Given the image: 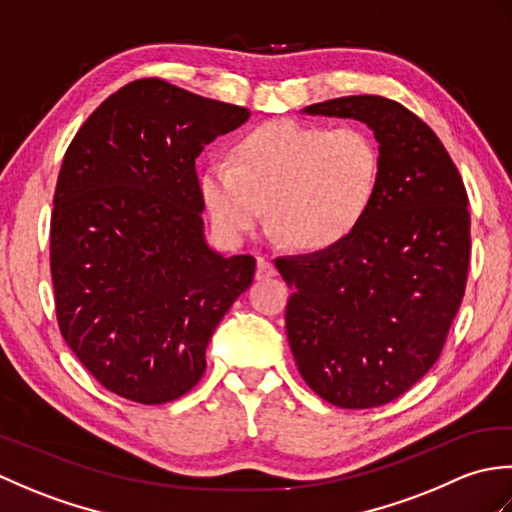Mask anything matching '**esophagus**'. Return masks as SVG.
Wrapping results in <instances>:
<instances>
[{
	"instance_id": "1",
	"label": "esophagus",
	"mask_w": 512,
	"mask_h": 512,
	"mask_svg": "<svg viewBox=\"0 0 512 512\" xmlns=\"http://www.w3.org/2000/svg\"><path fill=\"white\" fill-rule=\"evenodd\" d=\"M275 275H277L275 266L270 264L266 257H257V270H255V277H257V279H270V277H275Z\"/></svg>"
}]
</instances>
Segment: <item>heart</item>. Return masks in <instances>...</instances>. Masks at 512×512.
Segmentation results:
<instances>
[{"label":"heart","instance_id":"b5f03b06","mask_svg":"<svg viewBox=\"0 0 512 512\" xmlns=\"http://www.w3.org/2000/svg\"><path fill=\"white\" fill-rule=\"evenodd\" d=\"M383 158L361 127L277 121L253 129L204 169L200 187L215 226L231 239L266 220L306 253L343 244L376 200Z\"/></svg>","mask_w":512,"mask_h":512}]
</instances>
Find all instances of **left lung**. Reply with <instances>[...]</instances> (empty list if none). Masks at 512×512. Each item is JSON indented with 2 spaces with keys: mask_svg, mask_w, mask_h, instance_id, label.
Segmentation results:
<instances>
[{
  "mask_svg": "<svg viewBox=\"0 0 512 512\" xmlns=\"http://www.w3.org/2000/svg\"><path fill=\"white\" fill-rule=\"evenodd\" d=\"M303 112L365 123L383 169L352 237L275 259L292 288L288 343L314 394L341 409L380 407L416 385L447 341L469 275V195L440 138L400 103L361 94Z\"/></svg>",
  "mask_w": 512,
  "mask_h": 512,
  "instance_id": "8db88e82",
  "label": "left lung"
}]
</instances>
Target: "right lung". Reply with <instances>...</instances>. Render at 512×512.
Instances as JSON below:
<instances>
[{
	"label": "right lung",
	"mask_w": 512,
	"mask_h": 512,
	"mask_svg": "<svg viewBox=\"0 0 512 512\" xmlns=\"http://www.w3.org/2000/svg\"><path fill=\"white\" fill-rule=\"evenodd\" d=\"M246 107L140 79L105 99L65 151L50 220L57 321L116 396L162 405L198 385L206 345L255 257L204 242L195 158Z\"/></svg>",
	"instance_id": "1"
}]
</instances>
